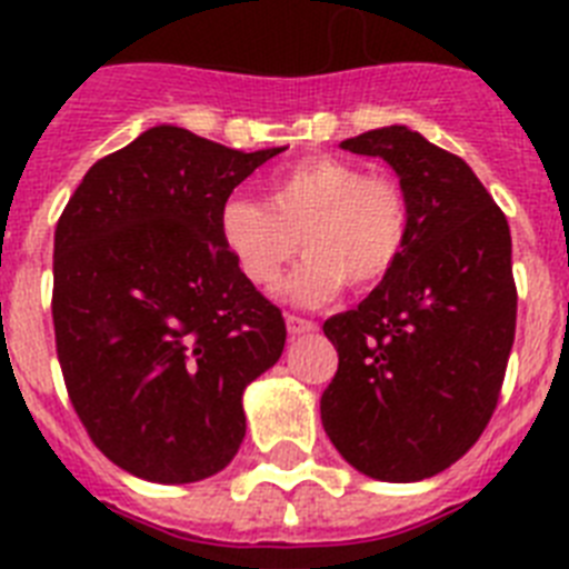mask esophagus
<instances>
[{
	"instance_id": "34e87169",
	"label": "esophagus",
	"mask_w": 569,
	"mask_h": 569,
	"mask_svg": "<svg viewBox=\"0 0 569 569\" xmlns=\"http://www.w3.org/2000/svg\"><path fill=\"white\" fill-rule=\"evenodd\" d=\"M288 333L290 336H301V333H313L316 330V321L310 319H301V316H288Z\"/></svg>"
}]
</instances>
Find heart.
<instances>
[{
	"label": "heart",
	"instance_id": "obj_1",
	"mask_svg": "<svg viewBox=\"0 0 569 569\" xmlns=\"http://www.w3.org/2000/svg\"><path fill=\"white\" fill-rule=\"evenodd\" d=\"M410 196L393 176H365L339 156H308L268 182V202L230 196L219 236L236 268L270 288L290 259L308 253L281 293L316 308L341 288L373 290L393 273L410 241Z\"/></svg>",
	"mask_w": 569,
	"mask_h": 569
}]
</instances>
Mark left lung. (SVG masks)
Masks as SVG:
<instances>
[{"mask_svg":"<svg viewBox=\"0 0 569 569\" xmlns=\"http://www.w3.org/2000/svg\"><path fill=\"white\" fill-rule=\"evenodd\" d=\"M341 150L396 170L413 224L393 273L325 321L339 370L321 425L370 479H430L479 441L499 401L516 336L510 228L465 159L405 124Z\"/></svg>","mask_w":569,"mask_h":569,"instance_id":"left-lung-1","label":"left lung"}]
</instances>
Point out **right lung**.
Listing matches in <instances>:
<instances>
[{"mask_svg": "<svg viewBox=\"0 0 569 569\" xmlns=\"http://www.w3.org/2000/svg\"><path fill=\"white\" fill-rule=\"evenodd\" d=\"M281 150L156 124L99 159L59 216V365L93 445L130 476L202 481L244 439L241 393L279 361L288 330L236 268L219 213Z\"/></svg>", "mask_w": 569, "mask_h": 569, "instance_id": "obj_1", "label": "right lung"}]
</instances>
